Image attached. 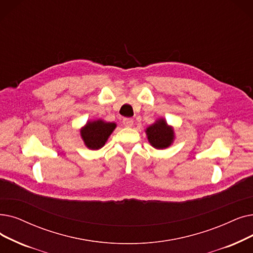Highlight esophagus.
<instances>
[{
    "label": "esophagus",
    "mask_w": 253,
    "mask_h": 253,
    "mask_svg": "<svg viewBox=\"0 0 253 253\" xmlns=\"http://www.w3.org/2000/svg\"><path fill=\"white\" fill-rule=\"evenodd\" d=\"M123 124L126 127H131L133 125V120L130 119V118H124L123 119Z\"/></svg>",
    "instance_id": "1"
}]
</instances>
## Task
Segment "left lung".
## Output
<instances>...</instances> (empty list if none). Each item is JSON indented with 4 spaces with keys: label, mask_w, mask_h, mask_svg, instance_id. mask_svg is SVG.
Listing matches in <instances>:
<instances>
[{
    "label": "left lung",
    "mask_w": 253,
    "mask_h": 253,
    "mask_svg": "<svg viewBox=\"0 0 253 253\" xmlns=\"http://www.w3.org/2000/svg\"><path fill=\"white\" fill-rule=\"evenodd\" d=\"M146 133L150 144L156 149L168 148L173 139V130L171 127L168 126L163 119H160L155 124L150 126Z\"/></svg>",
    "instance_id": "obj_1"
}]
</instances>
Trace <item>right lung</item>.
I'll use <instances>...</instances> for the list:
<instances>
[{"label":"right lung","instance_id":"obj_1","mask_svg":"<svg viewBox=\"0 0 253 253\" xmlns=\"http://www.w3.org/2000/svg\"><path fill=\"white\" fill-rule=\"evenodd\" d=\"M116 128L115 123H106L102 120L89 122L82 129L81 133L85 146L92 149L98 150L104 146L108 136L112 134Z\"/></svg>","mask_w":253,"mask_h":253}]
</instances>
